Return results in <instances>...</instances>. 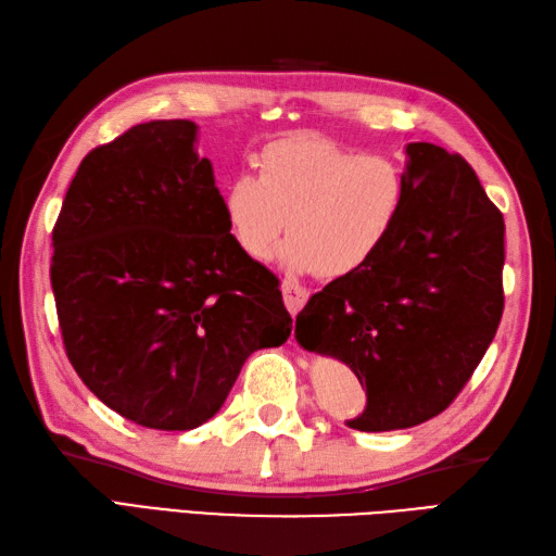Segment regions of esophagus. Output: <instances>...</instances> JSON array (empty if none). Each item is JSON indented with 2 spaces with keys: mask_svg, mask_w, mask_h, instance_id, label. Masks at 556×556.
I'll list each match as a JSON object with an SVG mask.
<instances>
[{
  "mask_svg": "<svg viewBox=\"0 0 556 556\" xmlns=\"http://www.w3.org/2000/svg\"><path fill=\"white\" fill-rule=\"evenodd\" d=\"M281 296H285L289 313L296 315L305 305V301H308V291L299 285H293V281H285V285H281Z\"/></svg>",
  "mask_w": 556,
  "mask_h": 556,
  "instance_id": "obj_1",
  "label": "esophagus"
}]
</instances>
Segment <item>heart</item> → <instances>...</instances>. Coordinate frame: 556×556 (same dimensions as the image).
<instances>
[{
	"mask_svg": "<svg viewBox=\"0 0 556 556\" xmlns=\"http://www.w3.org/2000/svg\"><path fill=\"white\" fill-rule=\"evenodd\" d=\"M404 198L396 160L296 136L263 150L257 176H233L224 186L222 210L231 239L255 263L275 253L287 227L291 239L279 251L281 265L344 277L380 251Z\"/></svg>",
	"mask_w": 556,
	"mask_h": 556,
	"instance_id": "obj_1",
	"label": "heart"
}]
</instances>
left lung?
<instances>
[{"mask_svg": "<svg viewBox=\"0 0 556 556\" xmlns=\"http://www.w3.org/2000/svg\"><path fill=\"white\" fill-rule=\"evenodd\" d=\"M406 198L380 251L317 291L296 317L308 351L344 361L368 404L361 432L420 425L452 404L497 332L504 219L470 164L406 146Z\"/></svg>", "mask_w": 556, "mask_h": 556, "instance_id": "left-lung-1", "label": "left lung"}]
</instances>
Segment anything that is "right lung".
<instances>
[{"mask_svg": "<svg viewBox=\"0 0 556 556\" xmlns=\"http://www.w3.org/2000/svg\"><path fill=\"white\" fill-rule=\"evenodd\" d=\"M198 126L162 119L83 157L52 231L66 356L104 406L152 430H193L245 358L281 346L279 281L231 239Z\"/></svg>", "mask_w": 556, "mask_h": 556, "instance_id": "add662e5", "label": "right lung"}]
</instances>
